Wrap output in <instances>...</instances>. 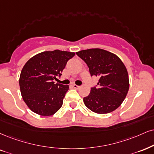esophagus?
<instances>
[{"label": "esophagus", "instance_id": "1", "mask_svg": "<svg viewBox=\"0 0 154 154\" xmlns=\"http://www.w3.org/2000/svg\"><path fill=\"white\" fill-rule=\"evenodd\" d=\"M73 87L75 89H79V88H80V86H77V85H75V84H73Z\"/></svg>", "mask_w": 154, "mask_h": 154}]
</instances>
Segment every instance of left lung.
Segmentation results:
<instances>
[{
	"label": "left lung",
	"instance_id": "8db88e82",
	"mask_svg": "<svg viewBox=\"0 0 154 154\" xmlns=\"http://www.w3.org/2000/svg\"><path fill=\"white\" fill-rule=\"evenodd\" d=\"M89 68L91 75L99 78L98 87L91 89L83 102L91 111L105 114L115 111L123 103L129 89L127 69L120 58L113 53L100 48L76 52Z\"/></svg>",
	"mask_w": 154,
	"mask_h": 154
}]
</instances>
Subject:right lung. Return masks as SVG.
<instances>
[{"instance_id":"obj_1","label":"right lung","mask_w":154,"mask_h":154,"mask_svg":"<svg viewBox=\"0 0 154 154\" xmlns=\"http://www.w3.org/2000/svg\"><path fill=\"white\" fill-rule=\"evenodd\" d=\"M75 53L55 50L44 51L32 57L20 72L19 85L28 107L37 114L48 116L63 105L69 86L55 83L69 59Z\"/></svg>"}]
</instances>
